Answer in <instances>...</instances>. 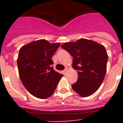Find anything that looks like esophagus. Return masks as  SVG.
<instances>
[{"label": "esophagus", "instance_id": "34e87169", "mask_svg": "<svg viewBox=\"0 0 123 123\" xmlns=\"http://www.w3.org/2000/svg\"><path fill=\"white\" fill-rule=\"evenodd\" d=\"M62 72H63L64 75H65L66 73V72H67V69H65L64 70H63V71H62Z\"/></svg>", "mask_w": 123, "mask_h": 123}]
</instances>
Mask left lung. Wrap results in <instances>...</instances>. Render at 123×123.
Wrapping results in <instances>:
<instances>
[{"instance_id": "left-lung-1", "label": "left lung", "mask_w": 123, "mask_h": 123, "mask_svg": "<svg viewBox=\"0 0 123 123\" xmlns=\"http://www.w3.org/2000/svg\"><path fill=\"white\" fill-rule=\"evenodd\" d=\"M61 48L73 57V67L78 73L73 89L82 97L94 93L101 86L107 71L108 55L105 46L89 39L66 43Z\"/></svg>"}]
</instances>
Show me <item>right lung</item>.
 <instances>
[{
  "instance_id": "1",
  "label": "right lung",
  "mask_w": 123,
  "mask_h": 123,
  "mask_svg": "<svg viewBox=\"0 0 123 123\" xmlns=\"http://www.w3.org/2000/svg\"><path fill=\"white\" fill-rule=\"evenodd\" d=\"M60 44L39 39L22 46L19 51L17 64L21 81L38 98L46 99L52 95L63 76L52 67V57Z\"/></svg>"
}]
</instances>
